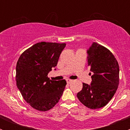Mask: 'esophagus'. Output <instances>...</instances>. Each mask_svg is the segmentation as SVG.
<instances>
[{
  "label": "esophagus",
  "mask_w": 130,
  "mask_h": 130,
  "mask_svg": "<svg viewBox=\"0 0 130 130\" xmlns=\"http://www.w3.org/2000/svg\"><path fill=\"white\" fill-rule=\"evenodd\" d=\"M72 80H71V79H66V82H67V83L68 84H70V83H71L72 82Z\"/></svg>",
  "instance_id": "esophagus-1"
}]
</instances>
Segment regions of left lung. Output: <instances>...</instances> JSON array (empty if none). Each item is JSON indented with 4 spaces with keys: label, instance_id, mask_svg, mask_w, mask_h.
<instances>
[{
    "label": "left lung",
    "instance_id": "1",
    "mask_svg": "<svg viewBox=\"0 0 130 130\" xmlns=\"http://www.w3.org/2000/svg\"><path fill=\"white\" fill-rule=\"evenodd\" d=\"M87 53L88 65L93 72L92 82L90 85L83 83L77 97L84 105L96 109L106 105L115 94L119 84V66L112 53L96 42Z\"/></svg>",
    "mask_w": 130,
    "mask_h": 130
}]
</instances>
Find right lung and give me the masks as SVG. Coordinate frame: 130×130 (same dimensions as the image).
Listing matches in <instances>:
<instances>
[{"mask_svg": "<svg viewBox=\"0 0 130 130\" xmlns=\"http://www.w3.org/2000/svg\"><path fill=\"white\" fill-rule=\"evenodd\" d=\"M65 47L64 43L39 42L25 50L18 59L17 87L24 100L35 109L49 111L62 95L66 80L53 81L47 75L57 66Z\"/></svg>", "mask_w": 130, "mask_h": 130, "instance_id": "add662e5", "label": "right lung"}]
</instances>
